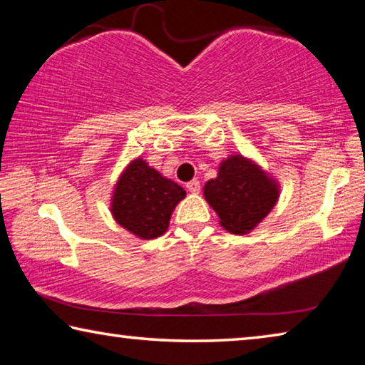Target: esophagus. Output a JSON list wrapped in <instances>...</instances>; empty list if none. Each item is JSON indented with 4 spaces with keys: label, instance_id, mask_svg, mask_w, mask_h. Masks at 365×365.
I'll return each mask as SVG.
<instances>
[{
    "label": "esophagus",
    "instance_id": "34e87169",
    "mask_svg": "<svg viewBox=\"0 0 365 365\" xmlns=\"http://www.w3.org/2000/svg\"><path fill=\"white\" fill-rule=\"evenodd\" d=\"M187 190L190 191V193H200L201 185H200V182H197V180H191V182L187 183Z\"/></svg>",
    "mask_w": 365,
    "mask_h": 365
}]
</instances>
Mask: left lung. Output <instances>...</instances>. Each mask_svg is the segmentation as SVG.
I'll return each mask as SVG.
<instances>
[{"instance_id": "left-lung-1", "label": "left lung", "mask_w": 365, "mask_h": 365, "mask_svg": "<svg viewBox=\"0 0 365 365\" xmlns=\"http://www.w3.org/2000/svg\"><path fill=\"white\" fill-rule=\"evenodd\" d=\"M205 196L225 230L245 235L272 211L279 200V187L238 154L220 164L217 178L205 185Z\"/></svg>"}]
</instances>
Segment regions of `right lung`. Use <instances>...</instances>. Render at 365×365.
<instances>
[{
	"label": "right lung",
	"mask_w": 365,
	"mask_h": 365,
	"mask_svg": "<svg viewBox=\"0 0 365 365\" xmlns=\"http://www.w3.org/2000/svg\"><path fill=\"white\" fill-rule=\"evenodd\" d=\"M185 190L145 160L135 159L117 182L110 211L119 224L143 240L160 237Z\"/></svg>",
	"instance_id": "right-lung-1"
}]
</instances>
